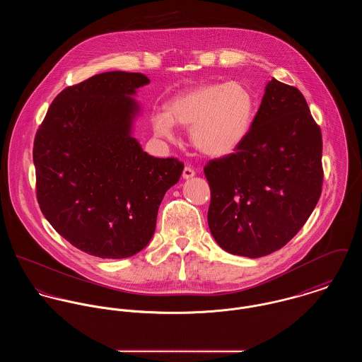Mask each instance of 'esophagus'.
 <instances>
[{"label":"esophagus","instance_id":"1","mask_svg":"<svg viewBox=\"0 0 362 362\" xmlns=\"http://www.w3.org/2000/svg\"><path fill=\"white\" fill-rule=\"evenodd\" d=\"M195 175V170L192 168V167H189V165H185L184 167V171H182V178L184 180H189V178H192Z\"/></svg>","mask_w":362,"mask_h":362}]
</instances>
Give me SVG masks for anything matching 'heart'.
Wrapping results in <instances>:
<instances>
[{
  "mask_svg": "<svg viewBox=\"0 0 362 362\" xmlns=\"http://www.w3.org/2000/svg\"><path fill=\"white\" fill-rule=\"evenodd\" d=\"M255 114L251 90L240 82L201 85L174 96L167 111L152 118L158 136L171 138L174 125L189 127L197 151L209 157L234 153L248 136Z\"/></svg>",
  "mask_w": 362,
  "mask_h": 362,
  "instance_id": "heart-1",
  "label": "heart"
}]
</instances>
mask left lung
Here are the masks:
<instances>
[{"mask_svg":"<svg viewBox=\"0 0 362 362\" xmlns=\"http://www.w3.org/2000/svg\"><path fill=\"white\" fill-rule=\"evenodd\" d=\"M205 175L209 228L224 251L260 258L283 248L322 192V134L303 93L267 82L248 136L235 153L210 160Z\"/></svg>","mask_w":362,"mask_h":362,"instance_id":"left-lung-1","label":"left lung"}]
</instances>
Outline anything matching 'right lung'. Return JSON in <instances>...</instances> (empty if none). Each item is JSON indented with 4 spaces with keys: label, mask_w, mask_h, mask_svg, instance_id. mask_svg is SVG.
<instances>
[{
    "label": "right lung",
    "mask_w": 362,
    "mask_h": 362,
    "mask_svg": "<svg viewBox=\"0 0 362 362\" xmlns=\"http://www.w3.org/2000/svg\"><path fill=\"white\" fill-rule=\"evenodd\" d=\"M146 75L111 71L64 89L33 144L37 202L54 230L102 259L129 258L152 240L157 210L184 164L144 152L132 136Z\"/></svg>",
    "instance_id": "obj_1"
}]
</instances>
